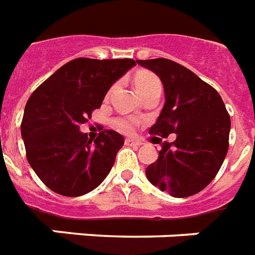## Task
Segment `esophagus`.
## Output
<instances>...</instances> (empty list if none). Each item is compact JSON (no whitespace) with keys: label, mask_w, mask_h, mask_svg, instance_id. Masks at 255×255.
I'll return each instance as SVG.
<instances>
[{"label":"esophagus","mask_w":255,"mask_h":255,"mask_svg":"<svg viewBox=\"0 0 255 255\" xmlns=\"http://www.w3.org/2000/svg\"><path fill=\"white\" fill-rule=\"evenodd\" d=\"M125 144L126 146H139V142H137V140L131 139V138H126L125 139Z\"/></svg>","instance_id":"obj_1"}]
</instances>
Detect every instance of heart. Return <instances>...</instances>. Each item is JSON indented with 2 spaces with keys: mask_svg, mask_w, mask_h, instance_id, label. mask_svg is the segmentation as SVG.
I'll return each mask as SVG.
<instances>
[{
  "mask_svg": "<svg viewBox=\"0 0 255 255\" xmlns=\"http://www.w3.org/2000/svg\"><path fill=\"white\" fill-rule=\"evenodd\" d=\"M134 87L137 89V92L139 93L140 97H143L144 95L152 92V91H160L162 89V84H160L159 77L156 76L155 73L150 72V71H138L134 76ZM111 89L108 92V96H111ZM137 121L130 117H122L117 120L118 129L125 131V133H131L135 128Z\"/></svg>",
  "mask_w": 255,
  "mask_h": 255,
  "instance_id": "obj_1",
  "label": "heart"
}]
</instances>
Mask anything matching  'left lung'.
I'll list each match as a JSON object with an SVG mask.
<instances>
[{
    "mask_svg": "<svg viewBox=\"0 0 255 255\" xmlns=\"http://www.w3.org/2000/svg\"><path fill=\"white\" fill-rule=\"evenodd\" d=\"M137 63L156 73L164 88L166 103L150 134H176L174 142H163L146 176L171 196H192L215 179L227 156L229 113L219 92L182 64L163 58Z\"/></svg>",
    "mask_w": 255,
    "mask_h": 255,
    "instance_id": "1",
    "label": "left lung"
}]
</instances>
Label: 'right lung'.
Returning a JSON list of instances; mask_svg holds the SVG:
<instances>
[{
    "label": "right lung",
    "mask_w": 255,
    "mask_h": 255,
    "mask_svg": "<svg viewBox=\"0 0 255 255\" xmlns=\"http://www.w3.org/2000/svg\"><path fill=\"white\" fill-rule=\"evenodd\" d=\"M134 66L133 59H73L30 96L21 125L26 156L51 191L81 196L111 172L124 137L103 130L91 139L80 125L101 107L115 81Z\"/></svg>",
    "instance_id": "1"
}]
</instances>
